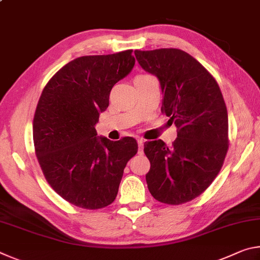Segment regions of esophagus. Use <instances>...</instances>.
Listing matches in <instances>:
<instances>
[{"mask_svg": "<svg viewBox=\"0 0 260 260\" xmlns=\"http://www.w3.org/2000/svg\"><path fill=\"white\" fill-rule=\"evenodd\" d=\"M138 143H139V155H142V153H143V143H144V141L142 139H139L138 140Z\"/></svg>", "mask_w": 260, "mask_h": 260, "instance_id": "obj_1", "label": "esophagus"}]
</instances>
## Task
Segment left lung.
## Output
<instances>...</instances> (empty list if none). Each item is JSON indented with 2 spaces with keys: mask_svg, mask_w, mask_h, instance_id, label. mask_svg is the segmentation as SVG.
Masks as SVG:
<instances>
[{
  "mask_svg": "<svg viewBox=\"0 0 260 260\" xmlns=\"http://www.w3.org/2000/svg\"><path fill=\"white\" fill-rule=\"evenodd\" d=\"M134 54L159 80L161 112L178 131L170 148L161 140L144 142L150 160L148 189L160 203H187L208 189L225 160L230 146L225 100L212 74L186 51L161 48Z\"/></svg>",
  "mask_w": 260,
  "mask_h": 260,
  "instance_id": "left-lung-1",
  "label": "left lung"
}]
</instances>
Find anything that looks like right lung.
<instances>
[{
  "mask_svg": "<svg viewBox=\"0 0 260 260\" xmlns=\"http://www.w3.org/2000/svg\"><path fill=\"white\" fill-rule=\"evenodd\" d=\"M132 51L78 57L52 76L39 99L35 155L50 187L79 208L111 204L126 164L138 152L134 138L110 141L95 129L112 87L134 67Z\"/></svg>",
  "mask_w": 260,
  "mask_h": 260,
  "instance_id": "obj_1",
  "label": "right lung"
}]
</instances>
